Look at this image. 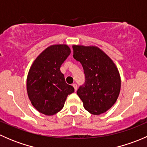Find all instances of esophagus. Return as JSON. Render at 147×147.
Returning a JSON list of instances; mask_svg holds the SVG:
<instances>
[{
    "mask_svg": "<svg viewBox=\"0 0 147 147\" xmlns=\"http://www.w3.org/2000/svg\"><path fill=\"white\" fill-rule=\"evenodd\" d=\"M72 86H73V87L75 88V91H77V90H78V85H77V84H72Z\"/></svg>",
    "mask_w": 147,
    "mask_h": 147,
    "instance_id": "obj_1",
    "label": "esophagus"
}]
</instances>
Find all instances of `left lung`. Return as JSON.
<instances>
[{"instance_id":"left-lung-1","label":"left lung","mask_w":147,"mask_h":147,"mask_svg":"<svg viewBox=\"0 0 147 147\" xmlns=\"http://www.w3.org/2000/svg\"><path fill=\"white\" fill-rule=\"evenodd\" d=\"M72 49L73 57L84 69L85 82L77 94L84 109L96 115L107 112L119 94L121 80L116 65L97 47L73 45Z\"/></svg>"}]
</instances>
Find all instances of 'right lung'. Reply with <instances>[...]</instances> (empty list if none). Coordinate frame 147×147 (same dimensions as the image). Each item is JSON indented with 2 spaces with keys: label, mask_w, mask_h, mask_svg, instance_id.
Returning <instances> with one entry per match:
<instances>
[{
  "label": "right lung",
  "mask_w": 147,
  "mask_h": 147,
  "mask_svg": "<svg viewBox=\"0 0 147 147\" xmlns=\"http://www.w3.org/2000/svg\"><path fill=\"white\" fill-rule=\"evenodd\" d=\"M66 45H51L34 61L27 78L28 95L34 107L45 115L63 108L67 97L75 92L65 82L60 67L70 54Z\"/></svg>",
  "instance_id": "obj_1"
}]
</instances>
